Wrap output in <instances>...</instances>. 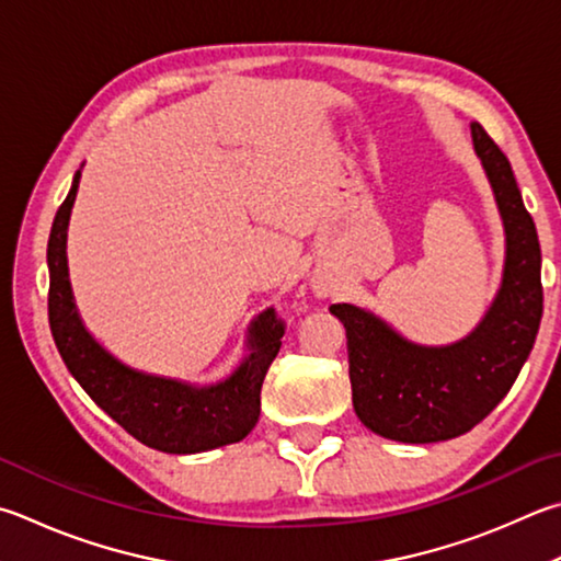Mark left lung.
Returning a JSON list of instances; mask_svg holds the SVG:
<instances>
[{
	"label": "left lung",
	"instance_id": "obj_1",
	"mask_svg": "<svg viewBox=\"0 0 561 561\" xmlns=\"http://www.w3.org/2000/svg\"><path fill=\"white\" fill-rule=\"evenodd\" d=\"M471 131L507 236L503 287L483 323L456 345L420 348L368 311L331 307L348 339L355 414L385 439L432 444L471 432L511 390L539 331L542 254L535 220L501 147L478 122Z\"/></svg>",
	"mask_w": 561,
	"mask_h": 561
}]
</instances>
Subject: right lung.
Wrapping results in <instances>:
<instances>
[{"mask_svg": "<svg viewBox=\"0 0 561 561\" xmlns=\"http://www.w3.org/2000/svg\"><path fill=\"white\" fill-rule=\"evenodd\" d=\"M78 183L80 171L48 238V323L66 368L100 410L149 449L196 454L245 439L260 420L262 382L282 348L287 323L274 309L264 311L254 323L250 358L230 380L206 390L125 368L90 339L70 294L66 230Z\"/></svg>", "mask_w": 561, "mask_h": 561, "instance_id": "add662e5", "label": "right lung"}]
</instances>
